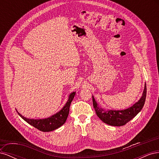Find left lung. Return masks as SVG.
<instances>
[{"instance_id":"left-lung-1","label":"left lung","mask_w":159,"mask_h":159,"mask_svg":"<svg viewBox=\"0 0 159 159\" xmlns=\"http://www.w3.org/2000/svg\"><path fill=\"white\" fill-rule=\"evenodd\" d=\"M147 88L145 84L143 93L140 99L135 103H134L131 107L127 109L122 110H106L99 106L97 102L95 101L93 95L92 96L93 105L98 117L103 123L111 126H123L127 123H128L129 121H131L132 119H133L141 111L145 102Z\"/></svg>"}]
</instances>
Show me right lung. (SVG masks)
<instances>
[{
	"label": "right lung",
	"mask_w": 159,
	"mask_h": 159,
	"mask_svg": "<svg viewBox=\"0 0 159 159\" xmlns=\"http://www.w3.org/2000/svg\"><path fill=\"white\" fill-rule=\"evenodd\" d=\"M75 95V91L71 92L68 96V99L66 103L64 105V106L61 108V109L57 113L48 118L39 119L26 118L25 117H24L23 115H22L16 109V110L18 114L20 115V117H21L28 124L31 125L32 126L34 127L35 128L43 132L52 131H54V130L58 129L61 125H63L66 121V119L68 118L69 115L70 104L72 102V100H73Z\"/></svg>",
	"instance_id": "right-lung-1"
}]
</instances>
